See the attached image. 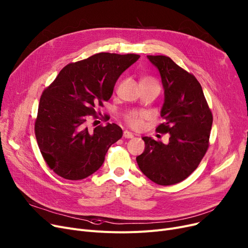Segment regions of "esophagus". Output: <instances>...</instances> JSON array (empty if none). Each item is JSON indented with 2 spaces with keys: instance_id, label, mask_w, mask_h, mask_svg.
<instances>
[{
  "instance_id": "34e87169",
  "label": "esophagus",
  "mask_w": 248,
  "mask_h": 248,
  "mask_svg": "<svg viewBox=\"0 0 248 248\" xmlns=\"http://www.w3.org/2000/svg\"><path fill=\"white\" fill-rule=\"evenodd\" d=\"M124 138H125V139H133V138H134V135H133L131 132L124 131Z\"/></svg>"
}]
</instances>
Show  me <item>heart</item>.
<instances>
[{
    "label": "heart",
    "mask_w": 248,
    "mask_h": 248,
    "mask_svg": "<svg viewBox=\"0 0 248 248\" xmlns=\"http://www.w3.org/2000/svg\"><path fill=\"white\" fill-rule=\"evenodd\" d=\"M142 80L146 81H154L149 78H144ZM147 113L145 112H138V111H131L124 115V121L125 123L130 125L134 130H141L144 126L145 120L147 118Z\"/></svg>",
    "instance_id": "b5f03b06"
}]
</instances>
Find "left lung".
<instances>
[{
	"instance_id": "8db88e82",
	"label": "left lung",
	"mask_w": 248,
	"mask_h": 248,
	"mask_svg": "<svg viewBox=\"0 0 248 248\" xmlns=\"http://www.w3.org/2000/svg\"><path fill=\"white\" fill-rule=\"evenodd\" d=\"M158 69L164 88L161 116L165 122L157 126L169 134V143L143 137L145 151L137 157L143 173L160 186H172L187 178L197 169L209 148L213 114L192 74L169 57L147 56Z\"/></svg>"
}]
</instances>
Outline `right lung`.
Wrapping results in <instances>:
<instances>
[{
  "instance_id": "obj_1",
  "label": "right lung",
  "mask_w": 248,
  "mask_h": 248,
  "mask_svg": "<svg viewBox=\"0 0 248 248\" xmlns=\"http://www.w3.org/2000/svg\"><path fill=\"white\" fill-rule=\"evenodd\" d=\"M139 58L96 53L67 64L42 92L34 131L41 155L56 174L80 180L101 167L123 130L109 123L90 128L87 122L97 117L95 107L110 99L117 79Z\"/></svg>"
}]
</instances>
